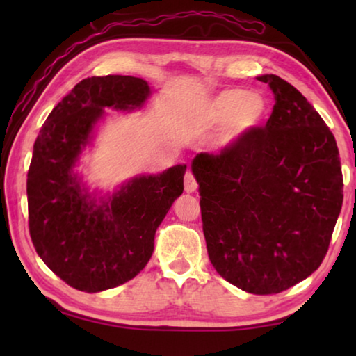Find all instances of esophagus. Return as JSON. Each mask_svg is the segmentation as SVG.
Returning a JSON list of instances; mask_svg holds the SVG:
<instances>
[{"label": "esophagus", "mask_w": 356, "mask_h": 356, "mask_svg": "<svg viewBox=\"0 0 356 356\" xmlns=\"http://www.w3.org/2000/svg\"><path fill=\"white\" fill-rule=\"evenodd\" d=\"M184 185H185V191H186V193H193V191H196V188H197V182H196V179H195V176H193V172H191V171H188V172L185 174Z\"/></svg>", "instance_id": "34e87169"}]
</instances>
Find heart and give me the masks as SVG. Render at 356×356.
<instances>
[{
    "label": "heart",
    "instance_id": "1",
    "mask_svg": "<svg viewBox=\"0 0 356 356\" xmlns=\"http://www.w3.org/2000/svg\"><path fill=\"white\" fill-rule=\"evenodd\" d=\"M267 111V102L261 94L243 89H227L210 102L206 116L210 122H221L218 146L231 147L261 124Z\"/></svg>",
    "mask_w": 356,
    "mask_h": 356
}]
</instances>
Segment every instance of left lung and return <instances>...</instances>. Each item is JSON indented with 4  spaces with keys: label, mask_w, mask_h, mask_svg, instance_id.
<instances>
[{
    "label": "left lung",
    "mask_w": 356,
    "mask_h": 356,
    "mask_svg": "<svg viewBox=\"0 0 356 356\" xmlns=\"http://www.w3.org/2000/svg\"><path fill=\"white\" fill-rule=\"evenodd\" d=\"M257 80L275 95L267 124L218 154H197L191 171L210 262L242 291L270 295L321 267L344 184L336 140L314 106L280 76Z\"/></svg>",
    "instance_id": "left-lung-1"
}]
</instances>
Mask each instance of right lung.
I'll use <instances>...</instances> for the list:
<instances>
[{
    "label": "right lung",
    "instance_id": "obj_1",
    "mask_svg": "<svg viewBox=\"0 0 356 356\" xmlns=\"http://www.w3.org/2000/svg\"><path fill=\"white\" fill-rule=\"evenodd\" d=\"M149 94L143 78H84L53 108L34 143L29 236L47 267L78 291L102 292L135 278L152 256L156 227L184 191L186 165H176L135 177L97 204L74 172L104 108L135 110Z\"/></svg>",
    "mask_w": 356,
    "mask_h": 356
}]
</instances>
